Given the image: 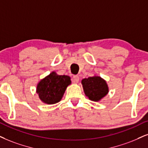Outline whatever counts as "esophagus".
I'll return each mask as SVG.
<instances>
[{
	"label": "esophagus",
	"mask_w": 148,
	"mask_h": 148,
	"mask_svg": "<svg viewBox=\"0 0 148 148\" xmlns=\"http://www.w3.org/2000/svg\"><path fill=\"white\" fill-rule=\"evenodd\" d=\"M73 79L74 82L77 83L79 80V77L78 75H74L73 77Z\"/></svg>",
	"instance_id": "34e87169"
}]
</instances>
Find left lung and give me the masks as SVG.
Returning <instances> with one entry per match:
<instances>
[{
  "mask_svg": "<svg viewBox=\"0 0 148 148\" xmlns=\"http://www.w3.org/2000/svg\"><path fill=\"white\" fill-rule=\"evenodd\" d=\"M85 95L91 101H99L109 92L106 81L98 75L84 78L82 80Z\"/></svg>",
  "mask_w": 148,
  "mask_h": 148,
  "instance_id": "obj_1",
  "label": "left lung"
}]
</instances>
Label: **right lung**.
Here are the masks:
<instances>
[{"label": "right lung", "instance_id": "right-lung-1", "mask_svg": "<svg viewBox=\"0 0 148 148\" xmlns=\"http://www.w3.org/2000/svg\"><path fill=\"white\" fill-rule=\"evenodd\" d=\"M71 84L69 76L60 75L53 71L38 83L36 93L44 103L55 104L61 101L66 89Z\"/></svg>", "mask_w": 148, "mask_h": 148}]
</instances>
